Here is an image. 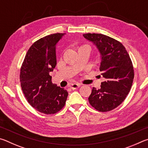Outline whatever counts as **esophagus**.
I'll return each mask as SVG.
<instances>
[{
	"instance_id": "obj_1",
	"label": "esophagus",
	"mask_w": 148,
	"mask_h": 148,
	"mask_svg": "<svg viewBox=\"0 0 148 148\" xmlns=\"http://www.w3.org/2000/svg\"><path fill=\"white\" fill-rule=\"evenodd\" d=\"M80 86H81V85L79 84H76V83L71 84V85H70V88L72 89V90H75V89L79 88Z\"/></svg>"
}]
</instances>
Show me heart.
<instances>
[{
    "label": "heart",
    "instance_id": "b5f03b06",
    "mask_svg": "<svg viewBox=\"0 0 148 148\" xmlns=\"http://www.w3.org/2000/svg\"><path fill=\"white\" fill-rule=\"evenodd\" d=\"M87 47V46H86V45H84V46H81V47H80L79 48H81V47Z\"/></svg>",
    "mask_w": 148,
    "mask_h": 148
}]
</instances>
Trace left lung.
Segmentation results:
<instances>
[{
  "instance_id": "left-lung-1",
  "label": "left lung",
  "mask_w": 148,
  "mask_h": 148,
  "mask_svg": "<svg viewBox=\"0 0 148 148\" xmlns=\"http://www.w3.org/2000/svg\"><path fill=\"white\" fill-rule=\"evenodd\" d=\"M84 38L99 51L100 71L105 81L100 89L93 88L90 104L100 112L118 107L128 95L133 84L134 69L127 51L120 41L101 34H84Z\"/></svg>"
}]
</instances>
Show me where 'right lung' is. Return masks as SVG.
<instances>
[{"label": "right lung", "mask_w": 148, "mask_h": 148, "mask_svg": "<svg viewBox=\"0 0 148 148\" xmlns=\"http://www.w3.org/2000/svg\"><path fill=\"white\" fill-rule=\"evenodd\" d=\"M65 34L56 33L36 41L28 49L21 68V86L26 99L45 114L60 110L68 95L66 90L52 82L49 75L56 65V45Z\"/></svg>", "instance_id": "obj_1"}]
</instances>
